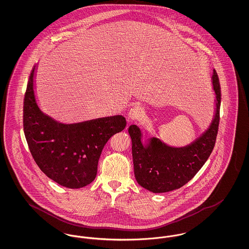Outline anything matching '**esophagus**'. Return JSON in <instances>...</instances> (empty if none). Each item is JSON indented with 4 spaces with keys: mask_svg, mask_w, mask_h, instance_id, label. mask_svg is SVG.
Segmentation results:
<instances>
[{
    "mask_svg": "<svg viewBox=\"0 0 249 249\" xmlns=\"http://www.w3.org/2000/svg\"><path fill=\"white\" fill-rule=\"evenodd\" d=\"M142 113H143V110H142V107H138V106L132 107L129 111V114H128L129 121L132 122L134 120L140 119L142 116Z\"/></svg>",
    "mask_w": 249,
    "mask_h": 249,
    "instance_id": "34e87169",
    "label": "esophagus"
}]
</instances>
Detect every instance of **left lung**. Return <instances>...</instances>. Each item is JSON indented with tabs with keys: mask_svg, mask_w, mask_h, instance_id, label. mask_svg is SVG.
I'll list each match as a JSON object with an SVG mask.
<instances>
[{
	"mask_svg": "<svg viewBox=\"0 0 249 249\" xmlns=\"http://www.w3.org/2000/svg\"><path fill=\"white\" fill-rule=\"evenodd\" d=\"M214 91V111L211 124L197 139L185 146H172L157 137L142 142V130L130 125L129 134L134 176L137 183L153 193L178 190L199 172L213 151L219 124L220 85L213 69L211 77Z\"/></svg>",
	"mask_w": 249,
	"mask_h": 249,
	"instance_id": "left-lung-1",
	"label": "left lung"
}]
</instances>
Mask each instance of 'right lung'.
Masks as SVG:
<instances>
[{
	"label": "right lung",
	"instance_id": "add662e5",
	"mask_svg": "<svg viewBox=\"0 0 249 249\" xmlns=\"http://www.w3.org/2000/svg\"><path fill=\"white\" fill-rule=\"evenodd\" d=\"M36 69L37 65L24 98V133L30 151L48 178L68 189L83 188L94 180L103 148L125 129L126 119L117 115L71 124L57 121L37 104Z\"/></svg>",
	"mask_w": 249,
	"mask_h": 249
}]
</instances>
